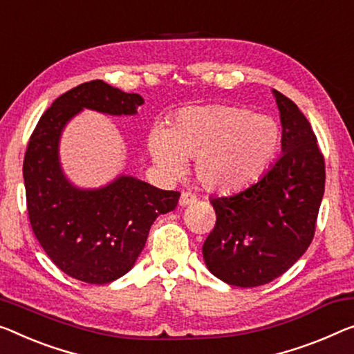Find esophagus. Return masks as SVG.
<instances>
[{
    "label": "esophagus",
    "instance_id": "1",
    "mask_svg": "<svg viewBox=\"0 0 354 354\" xmlns=\"http://www.w3.org/2000/svg\"><path fill=\"white\" fill-rule=\"evenodd\" d=\"M197 202V197L192 192H183L181 197H179V205L181 207H187V205H192Z\"/></svg>",
    "mask_w": 354,
    "mask_h": 354
}]
</instances>
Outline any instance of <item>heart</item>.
<instances>
[{"instance_id": "heart-1", "label": "heart", "mask_w": 354, "mask_h": 354, "mask_svg": "<svg viewBox=\"0 0 354 354\" xmlns=\"http://www.w3.org/2000/svg\"><path fill=\"white\" fill-rule=\"evenodd\" d=\"M281 145L275 119L234 104L183 109L170 125L149 138L154 160L168 175H181L195 159V176L211 192L229 194L257 181L272 165Z\"/></svg>"}]
</instances>
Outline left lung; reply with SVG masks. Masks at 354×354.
<instances>
[{
    "mask_svg": "<svg viewBox=\"0 0 354 354\" xmlns=\"http://www.w3.org/2000/svg\"><path fill=\"white\" fill-rule=\"evenodd\" d=\"M273 95L283 127L281 157L250 187L209 198L216 224L203 259L232 286H262L292 267L312 243L324 194V157L312 125L292 100Z\"/></svg>",
    "mask_w": 354,
    "mask_h": 354,
    "instance_id": "left-lung-1",
    "label": "left lung"
}]
</instances>
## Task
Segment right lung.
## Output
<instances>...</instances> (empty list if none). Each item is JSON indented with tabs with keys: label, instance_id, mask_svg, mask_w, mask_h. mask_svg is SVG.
Segmentation results:
<instances>
[{
	"label": "right lung",
	"instance_id": "right-lung-1",
	"mask_svg": "<svg viewBox=\"0 0 354 354\" xmlns=\"http://www.w3.org/2000/svg\"><path fill=\"white\" fill-rule=\"evenodd\" d=\"M143 103L103 81L84 82L60 95L30 136L24 181L31 229L50 261L79 281L106 284L125 275L157 216L176 208L179 192L125 175L100 189L73 186L59 159L62 131L82 109L133 115Z\"/></svg>",
	"mask_w": 354,
	"mask_h": 354
}]
</instances>
